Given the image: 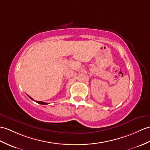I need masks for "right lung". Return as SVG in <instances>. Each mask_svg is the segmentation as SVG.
<instances>
[{
    "mask_svg": "<svg viewBox=\"0 0 150 150\" xmlns=\"http://www.w3.org/2000/svg\"><path fill=\"white\" fill-rule=\"evenodd\" d=\"M29 97V98L31 99V100H33V98H32V97H30V96H29V95H27ZM36 102H37L38 103H40V104H41V105H47V104H48V103H45V102H40V101H35Z\"/></svg>",
    "mask_w": 150,
    "mask_h": 150,
    "instance_id": "right-lung-1",
    "label": "right lung"
}]
</instances>
